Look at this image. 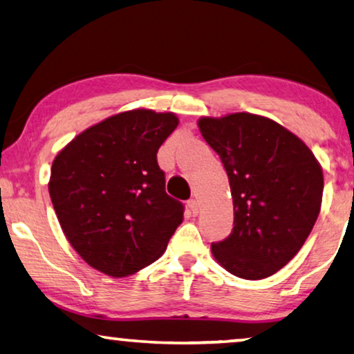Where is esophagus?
Instances as JSON below:
<instances>
[{
  "mask_svg": "<svg viewBox=\"0 0 354 354\" xmlns=\"http://www.w3.org/2000/svg\"><path fill=\"white\" fill-rule=\"evenodd\" d=\"M187 207L191 208V213L195 216V214H198V202L195 198H191L187 202Z\"/></svg>",
  "mask_w": 354,
  "mask_h": 354,
  "instance_id": "1",
  "label": "esophagus"
}]
</instances>
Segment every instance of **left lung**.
<instances>
[{
  "mask_svg": "<svg viewBox=\"0 0 354 354\" xmlns=\"http://www.w3.org/2000/svg\"><path fill=\"white\" fill-rule=\"evenodd\" d=\"M198 129L221 157L234 198V229L211 252L232 275L270 277L297 254L318 219L319 162L302 140L262 115L202 118Z\"/></svg>",
  "mask_w": 354,
  "mask_h": 354,
  "instance_id": "obj_1",
  "label": "left lung"
}]
</instances>
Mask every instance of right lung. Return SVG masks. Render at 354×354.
Returning a JSON list of instances; mask_svg holds the SVG:
<instances>
[{"instance_id": "obj_1", "label": "right lung", "mask_w": 354, "mask_h": 354, "mask_svg": "<svg viewBox=\"0 0 354 354\" xmlns=\"http://www.w3.org/2000/svg\"><path fill=\"white\" fill-rule=\"evenodd\" d=\"M173 113L133 109L79 133L52 163L49 194L62 230L88 266L122 278L165 252L184 207L165 192L157 151Z\"/></svg>"}]
</instances>
